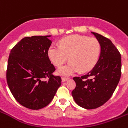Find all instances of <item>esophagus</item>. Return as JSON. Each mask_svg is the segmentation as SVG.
<instances>
[{
    "mask_svg": "<svg viewBox=\"0 0 128 128\" xmlns=\"http://www.w3.org/2000/svg\"><path fill=\"white\" fill-rule=\"evenodd\" d=\"M68 78H66V77H63V78H62V82H65V81H66L67 80H68Z\"/></svg>",
    "mask_w": 128,
    "mask_h": 128,
    "instance_id": "esophagus-1",
    "label": "esophagus"
}]
</instances>
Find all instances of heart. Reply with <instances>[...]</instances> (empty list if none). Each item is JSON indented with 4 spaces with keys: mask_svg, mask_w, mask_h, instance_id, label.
<instances>
[{
    "mask_svg": "<svg viewBox=\"0 0 128 128\" xmlns=\"http://www.w3.org/2000/svg\"><path fill=\"white\" fill-rule=\"evenodd\" d=\"M101 46L96 38L81 35H72L62 39L60 46L52 44L48 48L50 60L57 66H61L67 61L70 62L60 67L58 73L69 76L78 72L89 71L98 62Z\"/></svg>",
    "mask_w": 128,
    "mask_h": 128,
    "instance_id": "heart-1",
    "label": "heart"
}]
</instances>
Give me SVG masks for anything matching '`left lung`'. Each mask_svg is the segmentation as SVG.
<instances>
[{
  "mask_svg": "<svg viewBox=\"0 0 128 128\" xmlns=\"http://www.w3.org/2000/svg\"><path fill=\"white\" fill-rule=\"evenodd\" d=\"M101 46L98 62L92 70L81 77H74L76 88L72 96L76 104L86 109L102 106L114 92L121 76V55L110 40L92 32Z\"/></svg>",
  "mask_w": 128,
  "mask_h": 128,
  "instance_id": "left-lung-1",
  "label": "left lung"
}]
</instances>
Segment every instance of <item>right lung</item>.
Returning a JSON list of instances; mask_svg holds the SVG:
<instances>
[{
  "mask_svg": "<svg viewBox=\"0 0 128 128\" xmlns=\"http://www.w3.org/2000/svg\"><path fill=\"white\" fill-rule=\"evenodd\" d=\"M50 36L24 38L10 54L6 71L8 87L16 101L29 109L47 106L62 84L61 77L53 75L56 68L48 54L52 44Z\"/></svg>",
  "mask_w": 128,
  "mask_h": 128,
  "instance_id": "add662e5",
  "label": "right lung"
}]
</instances>
